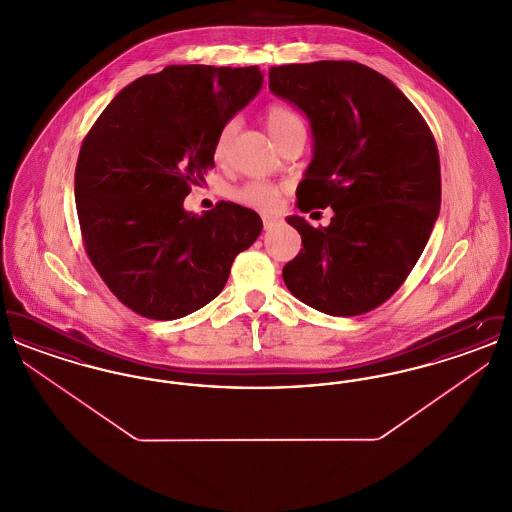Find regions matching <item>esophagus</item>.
<instances>
[{"instance_id": "esophagus-1", "label": "esophagus", "mask_w": 512, "mask_h": 512, "mask_svg": "<svg viewBox=\"0 0 512 512\" xmlns=\"http://www.w3.org/2000/svg\"><path fill=\"white\" fill-rule=\"evenodd\" d=\"M276 222H278V219H276V217H268V215H265V217H263V226H265V230H270V228H272V226H274Z\"/></svg>"}]
</instances>
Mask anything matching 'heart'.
I'll return each mask as SVG.
<instances>
[{
  "label": "heart",
  "instance_id": "obj_1",
  "mask_svg": "<svg viewBox=\"0 0 512 512\" xmlns=\"http://www.w3.org/2000/svg\"><path fill=\"white\" fill-rule=\"evenodd\" d=\"M265 122H267L268 132L274 138L276 144H280L288 134H292L295 130H305V122L293 111L290 105L286 103H270L265 111ZM236 132V122L228 121L219 132V138L215 142V157L224 159L230 142L234 138ZM282 186L265 182V180H251L245 182L244 186L236 188L232 197L245 207L251 209H259V211H268L274 209L280 195H282Z\"/></svg>",
  "mask_w": 512,
  "mask_h": 512
}]
</instances>
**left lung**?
Listing matches in <instances>:
<instances>
[{
    "label": "left lung",
    "mask_w": 512,
    "mask_h": 512,
    "mask_svg": "<svg viewBox=\"0 0 512 512\" xmlns=\"http://www.w3.org/2000/svg\"><path fill=\"white\" fill-rule=\"evenodd\" d=\"M268 88L307 115L315 138L297 207L334 211L326 228L286 219L303 249L284 282L320 313H368L407 280L438 219L436 140L391 80L355 61L270 67Z\"/></svg>",
    "instance_id": "obj_1"
}]
</instances>
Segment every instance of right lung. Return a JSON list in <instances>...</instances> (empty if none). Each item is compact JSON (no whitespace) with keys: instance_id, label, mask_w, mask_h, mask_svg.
I'll list each match as a JSON object with an SVG mask.
<instances>
[{"instance_id":"1","label":"right lung","mask_w":512,"mask_h":512,"mask_svg":"<svg viewBox=\"0 0 512 512\" xmlns=\"http://www.w3.org/2000/svg\"><path fill=\"white\" fill-rule=\"evenodd\" d=\"M263 86L259 67L171 65L121 90L86 134L74 199L86 253L113 295L153 320L186 317L224 288L261 217L232 201L192 215L226 122Z\"/></svg>"}]
</instances>
